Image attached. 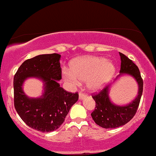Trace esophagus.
Wrapping results in <instances>:
<instances>
[{"instance_id":"esophagus-1","label":"esophagus","mask_w":156,"mask_h":156,"mask_svg":"<svg viewBox=\"0 0 156 156\" xmlns=\"http://www.w3.org/2000/svg\"><path fill=\"white\" fill-rule=\"evenodd\" d=\"M85 98H87V94L83 93H79V100H83Z\"/></svg>"}]
</instances>
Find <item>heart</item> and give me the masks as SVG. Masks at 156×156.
Listing matches in <instances>:
<instances>
[{"instance_id": "obj_1", "label": "heart", "mask_w": 156, "mask_h": 156, "mask_svg": "<svg viewBox=\"0 0 156 156\" xmlns=\"http://www.w3.org/2000/svg\"><path fill=\"white\" fill-rule=\"evenodd\" d=\"M115 73L112 61L99 57H82L72 63L71 69H63L62 75L66 82L73 87L87 81V87L91 91L102 89Z\"/></svg>"}]
</instances>
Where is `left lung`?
I'll use <instances>...</instances> for the list:
<instances>
[{
    "label": "left lung",
    "instance_id": "obj_1",
    "mask_svg": "<svg viewBox=\"0 0 156 156\" xmlns=\"http://www.w3.org/2000/svg\"><path fill=\"white\" fill-rule=\"evenodd\" d=\"M119 56L120 71L116 81L123 75L132 77L137 83L138 92L134 99L124 105H119L111 101L109 96L111 85H108L99 93L93 96L96 101V108L91 114L92 118L98 126L105 129H115L129 122L137 112L143 93L144 83L139 69L123 54L119 52Z\"/></svg>",
    "mask_w": 156,
    "mask_h": 156
}]
</instances>
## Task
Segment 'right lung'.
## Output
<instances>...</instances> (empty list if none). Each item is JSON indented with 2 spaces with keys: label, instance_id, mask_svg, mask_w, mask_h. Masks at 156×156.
I'll list each match as a JSON object with an SVG mask.
<instances>
[{
  "label": "right lung",
  "instance_id": "add662e5",
  "mask_svg": "<svg viewBox=\"0 0 156 156\" xmlns=\"http://www.w3.org/2000/svg\"><path fill=\"white\" fill-rule=\"evenodd\" d=\"M60 57L58 54H48L28 59L14 76L15 108L27 126L39 132L58 129L78 99V93L66 92L58 83L61 79ZM30 77L44 82V93L39 98H29L23 92L24 81Z\"/></svg>",
  "mask_w": 156,
  "mask_h": 156
}]
</instances>
